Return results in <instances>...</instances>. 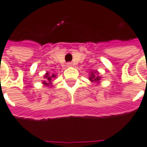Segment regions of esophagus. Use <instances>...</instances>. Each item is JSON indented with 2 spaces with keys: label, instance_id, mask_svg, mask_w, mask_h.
Returning <instances> with one entry per match:
<instances>
[{
  "label": "esophagus",
  "instance_id": "34e87169",
  "mask_svg": "<svg viewBox=\"0 0 147 147\" xmlns=\"http://www.w3.org/2000/svg\"><path fill=\"white\" fill-rule=\"evenodd\" d=\"M67 67L72 66V63H67Z\"/></svg>",
  "mask_w": 147,
  "mask_h": 147
}]
</instances>
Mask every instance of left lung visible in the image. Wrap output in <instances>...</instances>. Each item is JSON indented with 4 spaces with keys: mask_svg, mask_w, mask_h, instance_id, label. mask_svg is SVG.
Here are the masks:
<instances>
[{
    "mask_svg": "<svg viewBox=\"0 0 147 147\" xmlns=\"http://www.w3.org/2000/svg\"><path fill=\"white\" fill-rule=\"evenodd\" d=\"M101 78L98 76V71H91V74H90V77H89V80L91 81L92 83H96V84H99Z\"/></svg>",
    "mask_w": 147,
    "mask_h": 147,
    "instance_id": "1",
    "label": "left lung"
}]
</instances>
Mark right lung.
<instances>
[{"mask_svg": "<svg viewBox=\"0 0 147 147\" xmlns=\"http://www.w3.org/2000/svg\"><path fill=\"white\" fill-rule=\"evenodd\" d=\"M56 76L55 74H49V72L45 75V80L43 81V84L45 86H48V87H51L52 86V78H55Z\"/></svg>", "mask_w": 147, "mask_h": 147, "instance_id": "obj_1", "label": "right lung"}]
</instances>
